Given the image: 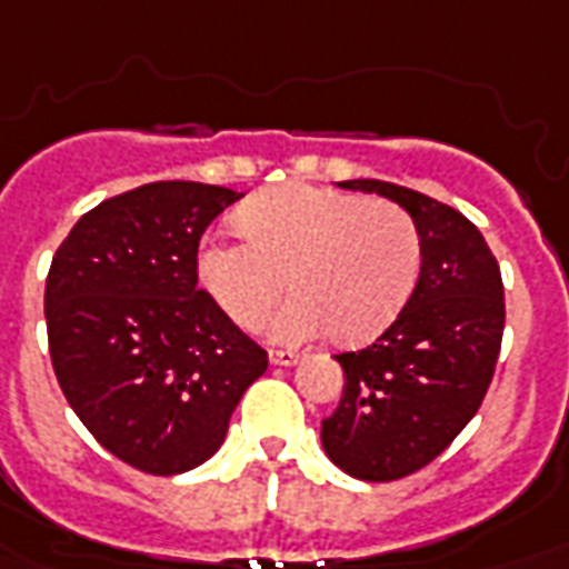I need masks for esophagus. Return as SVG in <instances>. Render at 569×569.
I'll return each mask as SVG.
<instances>
[{
  "mask_svg": "<svg viewBox=\"0 0 569 569\" xmlns=\"http://www.w3.org/2000/svg\"><path fill=\"white\" fill-rule=\"evenodd\" d=\"M271 363L273 367H292V363H298V351H292V348H271Z\"/></svg>",
  "mask_w": 569,
  "mask_h": 569,
  "instance_id": "esophagus-1",
  "label": "esophagus"
}]
</instances>
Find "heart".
<instances>
[{
	"mask_svg": "<svg viewBox=\"0 0 569 569\" xmlns=\"http://www.w3.org/2000/svg\"><path fill=\"white\" fill-rule=\"evenodd\" d=\"M246 240L200 246L202 289L233 323L252 329L283 298L271 336L305 341L336 329L345 341L379 336L416 289L422 233L403 206L357 193L283 184L240 209Z\"/></svg>",
	"mask_w": 569,
	"mask_h": 569,
	"instance_id": "b5f03b06",
	"label": "heart"
}]
</instances>
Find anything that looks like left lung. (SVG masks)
<instances>
[{
	"label": "left lung",
	"mask_w": 569,
	"mask_h": 569,
	"mask_svg": "<svg viewBox=\"0 0 569 569\" xmlns=\"http://www.w3.org/2000/svg\"><path fill=\"white\" fill-rule=\"evenodd\" d=\"M341 188L395 200L422 233L403 311L372 345L336 357L345 391L320 431L345 475L397 480L435 462L483 403L506 329L502 273L480 230L447 202L376 178Z\"/></svg>",
	"instance_id": "left-lung-1"
}]
</instances>
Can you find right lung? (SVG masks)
Returning a JSON list of instances; mask_svg holds the SVG:
<instances>
[{
  "label": "right lung",
  "mask_w": 569,
  "mask_h": 569,
  "mask_svg": "<svg viewBox=\"0 0 569 569\" xmlns=\"http://www.w3.org/2000/svg\"><path fill=\"white\" fill-rule=\"evenodd\" d=\"M237 190L153 181L79 218L46 280L51 367L94 440L169 478L224 443L268 351L197 286L206 228Z\"/></svg>",
  "instance_id": "obj_1"
}]
</instances>
